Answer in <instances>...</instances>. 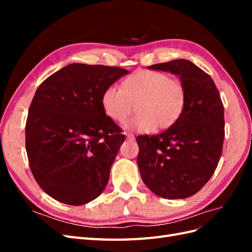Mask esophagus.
Segmentation results:
<instances>
[{
  "instance_id": "esophagus-1",
  "label": "esophagus",
  "mask_w": 252,
  "mask_h": 252,
  "mask_svg": "<svg viewBox=\"0 0 252 252\" xmlns=\"http://www.w3.org/2000/svg\"><path fill=\"white\" fill-rule=\"evenodd\" d=\"M126 138H127V140H129V141H133V140L135 139V136H134L132 133H130V132H127V133H126Z\"/></svg>"
}]
</instances>
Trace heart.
<instances>
[{
    "label": "heart",
    "instance_id": "1",
    "mask_svg": "<svg viewBox=\"0 0 252 252\" xmlns=\"http://www.w3.org/2000/svg\"><path fill=\"white\" fill-rule=\"evenodd\" d=\"M186 87L181 80L158 70H139L123 82V89L110 85L103 91L104 112L116 122H124L134 109L139 114L125 127L140 132L163 130L173 126L184 112Z\"/></svg>",
    "mask_w": 252,
    "mask_h": 252
}]
</instances>
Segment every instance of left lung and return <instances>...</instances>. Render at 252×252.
I'll list each match as a JSON object with an SVG mask.
<instances>
[{
	"label": "left lung",
	"instance_id": "8db88e82",
	"mask_svg": "<svg viewBox=\"0 0 252 252\" xmlns=\"http://www.w3.org/2000/svg\"><path fill=\"white\" fill-rule=\"evenodd\" d=\"M148 68L180 75L186 87L187 102L173 126L159 134L136 138L141 178L158 196L186 199L206 185L222 156L223 102L210 75L188 60Z\"/></svg>",
	"mask_w": 252,
	"mask_h": 252
}]
</instances>
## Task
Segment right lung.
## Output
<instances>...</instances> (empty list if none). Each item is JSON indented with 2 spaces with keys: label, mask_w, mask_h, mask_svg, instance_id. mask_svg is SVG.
<instances>
[{
  "label": "right lung",
  "mask_w": 252,
  "mask_h": 252,
  "mask_svg": "<svg viewBox=\"0 0 252 252\" xmlns=\"http://www.w3.org/2000/svg\"><path fill=\"white\" fill-rule=\"evenodd\" d=\"M120 67L70 64L36 89L25 145L39 186L67 205L96 199L107 185L125 134L103 110V91L127 74Z\"/></svg>",
  "instance_id": "obj_1"
}]
</instances>
